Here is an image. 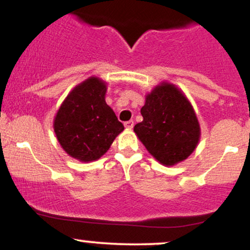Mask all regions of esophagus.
<instances>
[{"label": "esophagus", "instance_id": "obj_1", "mask_svg": "<svg viewBox=\"0 0 250 250\" xmlns=\"http://www.w3.org/2000/svg\"><path fill=\"white\" fill-rule=\"evenodd\" d=\"M124 125H125L126 128H128V130H131V128H133L134 122H133V120H128V122H125V123H124Z\"/></svg>", "mask_w": 250, "mask_h": 250}]
</instances>
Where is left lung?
Returning <instances> with one entry per match:
<instances>
[{
    "label": "left lung",
    "instance_id": "8db88e82",
    "mask_svg": "<svg viewBox=\"0 0 250 250\" xmlns=\"http://www.w3.org/2000/svg\"><path fill=\"white\" fill-rule=\"evenodd\" d=\"M140 112L144 120L134 132L154 158L165 166L189 158L198 145L200 127L192 105L176 85H156Z\"/></svg>",
    "mask_w": 250,
    "mask_h": 250
}]
</instances>
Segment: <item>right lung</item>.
I'll use <instances>...</instances> for the list:
<instances>
[{
	"instance_id": "right-lung-1",
	"label": "right lung",
	"mask_w": 250,
	"mask_h": 250,
	"mask_svg": "<svg viewBox=\"0 0 250 250\" xmlns=\"http://www.w3.org/2000/svg\"><path fill=\"white\" fill-rule=\"evenodd\" d=\"M106 84L91 76L76 85L54 118V132L64 152L79 161H95L104 155L124 130L105 102Z\"/></svg>"
}]
</instances>
